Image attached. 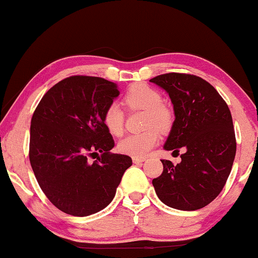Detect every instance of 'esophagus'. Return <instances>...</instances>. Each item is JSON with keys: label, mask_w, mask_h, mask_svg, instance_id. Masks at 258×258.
<instances>
[{"label": "esophagus", "mask_w": 258, "mask_h": 258, "mask_svg": "<svg viewBox=\"0 0 258 258\" xmlns=\"http://www.w3.org/2000/svg\"><path fill=\"white\" fill-rule=\"evenodd\" d=\"M132 160H133V162H135V164H141V162L146 161V158H138V156H133Z\"/></svg>", "instance_id": "34e87169"}]
</instances>
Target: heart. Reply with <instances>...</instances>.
Here are the masks:
<instances>
[{
  "label": "heart",
  "mask_w": 258,
  "mask_h": 258,
  "mask_svg": "<svg viewBox=\"0 0 258 258\" xmlns=\"http://www.w3.org/2000/svg\"><path fill=\"white\" fill-rule=\"evenodd\" d=\"M161 94L146 84L133 85L123 96V104L130 110H144L141 133L130 135L121 139L117 149L122 154L144 158L160 141L161 131H168L173 123V112L161 103ZM125 115L117 104H110L103 114V123L112 136H120L123 131Z\"/></svg>",
  "instance_id": "obj_1"
}]
</instances>
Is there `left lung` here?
Returning a JSON list of instances; mask_svg holds the SVG:
<instances>
[{
  "label": "left lung",
  "mask_w": 258,
  "mask_h": 258,
  "mask_svg": "<svg viewBox=\"0 0 258 258\" xmlns=\"http://www.w3.org/2000/svg\"><path fill=\"white\" fill-rule=\"evenodd\" d=\"M165 90L174 119L165 150L179 152L182 161L161 160L164 171L153 179L165 205L194 211L209 205L226 184L235 158V133L229 108L216 88L189 74L168 73L150 80Z\"/></svg>",
  "instance_id": "1"
}]
</instances>
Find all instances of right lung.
I'll use <instances>...</instances> for the list:
<instances>
[{
    "instance_id": "add662e5",
    "label": "right lung",
    "mask_w": 258,
    "mask_h": 258,
    "mask_svg": "<svg viewBox=\"0 0 258 258\" xmlns=\"http://www.w3.org/2000/svg\"><path fill=\"white\" fill-rule=\"evenodd\" d=\"M120 94L114 82L70 76L42 97L30 126L29 159L48 200L68 215L85 217L114 199L132 159L112 154L103 114ZM101 155L90 163L88 156Z\"/></svg>"
}]
</instances>
